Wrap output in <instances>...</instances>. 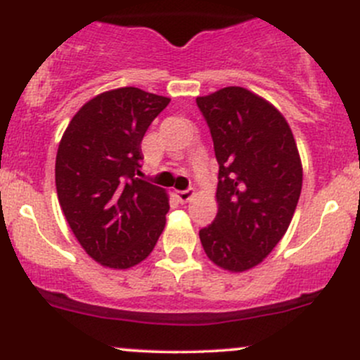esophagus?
Segmentation results:
<instances>
[{"label": "esophagus", "mask_w": 360, "mask_h": 360, "mask_svg": "<svg viewBox=\"0 0 360 360\" xmlns=\"http://www.w3.org/2000/svg\"><path fill=\"white\" fill-rule=\"evenodd\" d=\"M193 195H195V190H184V191H177L176 193V196H177V200H179L181 203H186V202H190V200L193 198Z\"/></svg>", "instance_id": "obj_1"}]
</instances>
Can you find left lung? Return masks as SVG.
Instances as JSON below:
<instances>
[{"label":"left lung","instance_id":"1","mask_svg":"<svg viewBox=\"0 0 360 360\" xmlns=\"http://www.w3.org/2000/svg\"><path fill=\"white\" fill-rule=\"evenodd\" d=\"M219 164L217 215L200 229L221 269L259 266L288 229L302 191V162L281 112L252 91L229 86L196 98Z\"/></svg>","mask_w":360,"mask_h":360}]
</instances>
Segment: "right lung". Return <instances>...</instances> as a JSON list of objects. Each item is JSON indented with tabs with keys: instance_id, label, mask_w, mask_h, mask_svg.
Here are the masks:
<instances>
[{
	"instance_id": "1",
	"label": "right lung",
	"mask_w": 360,
	"mask_h": 360,
	"mask_svg": "<svg viewBox=\"0 0 360 360\" xmlns=\"http://www.w3.org/2000/svg\"><path fill=\"white\" fill-rule=\"evenodd\" d=\"M169 101L139 88L105 91L72 117L58 145L63 215L86 253L110 269L145 260L165 228L167 193L138 176L143 136Z\"/></svg>"
}]
</instances>
